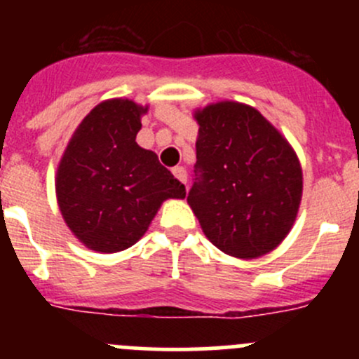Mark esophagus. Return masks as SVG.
Instances as JSON below:
<instances>
[{
	"label": "esophagus",
	"mask_w": 359,
	"mask_h": 359,
	"mask_svg": "<svg viewBox=\"0 0 359 359\" xmlns=\"http://www.w3.org/2000/svg\"><path fill=\"white\" fill-rule=\"evenodd\" d=\"M172 173L177 177V179L180 180V182L187 184V172H186V168H184V166H175V168L172 170Z\"/></svg>",
	"instance_id": "1"
}]
</instances>
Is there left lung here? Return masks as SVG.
<instances>
[{"label": "left lung", "instance_id": "1", "mask_svg": "<svg viewBox=\"0 0 359 359\" xmlns=\"http://www.w3.org/2000/svg\"><path fill=\"white\" fill-rule=\"evenodd\" d=\"M193 187L187 203L224 253L255 259L276 248L299 212L302 168L290 144L253 107L217 102L194 114Z\"/></svg>", "mask_w": 359, "mask_h": 359}]
</instances>
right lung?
Returning a JSON list of instances; mask_svg holds the SVG:
<instances>
[{"mask_svg":"<svg viewBox=\"0 0 359 359\" xmlns=\"http://www.w3.org/2000/svg\"><path fill=\"white\" fill-rule=\"evenodd\" d=\"M147 107L99 104L79 123L57 170V200L69 229L88 248L114 253L144 236L161 203L186 187L135 142Z\"/></svg>","mask_w":359,"mask_h":359,"instance_id":"add662e5","label":"right lung"}]
</instances>
